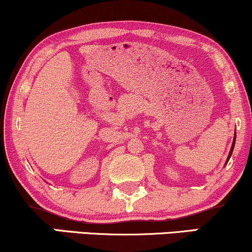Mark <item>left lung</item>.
Listing matches in <instances>:
<instances>
[{"instance_id": "left-lung-1", "label": "left lung", "mask_w": 252, "mask_h": 252, "mask_svg": "<svg viewBox=\"0 0 252 252\" xmlns=\"http://www.w3.org/2000/svg\"><path fill=\"white\" fill-rule=\"evenodd\" d=\"M235 141H236V133H235V136H234V141H232V145H231V148H230V151H229V155H228V158H227V161H225V164H228L229 159H230V157H231L232 150H234V146H235Z\"/></svg>"}]
</instances>
